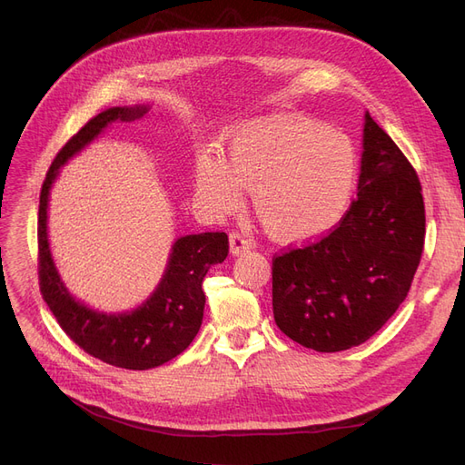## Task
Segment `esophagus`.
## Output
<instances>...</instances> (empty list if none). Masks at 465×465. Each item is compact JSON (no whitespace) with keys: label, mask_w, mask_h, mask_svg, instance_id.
I'll return each mask as SVG.
<instances>
[{"label":"esophagus","mask_w":465,"mask_h":465,"mask_svg":"<svg viewBox=\"0 0 465 465\" xmlns=\"http://www.w3.org/2000/svg\"><path fill=\"white\" fill-rule=\"evenodd\" d=\"M229 244H231V254H232V256L242 254V252H248V250L252 248L250 238H248L244 232H241V231H234V232H231Z\"/></svg>","instance_id":"1"}]
</instances>
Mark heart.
Returning a JSON list of instances; mask_svg holds the SVG:
<instances>
[{"label":"heart","mask_w":465,"mask_h":465,"mask_svg":"<svg viewBox=\"0 0 465 465\" xmlns=\"http://www.w3.org/2000/svg\"><path fill=\"white\" fill-rule=\"evenodd\" d=\"M359 153L347 134L299 116L250 122L193 164L195 198L209 213H232L252 190V209L273 241L299 244L331 231L353 200Z\"/></svg>","instance_id":"b5f03b06"}]
</instances>
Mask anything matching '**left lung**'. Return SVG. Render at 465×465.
<instances>
[{
	"label": "left lung",
	"instance_id": "8db88e82",
	"mask_svg": "<svg viewBox=\"0 0 465 465\" xmlns=\"http://www.w3.org/2000/svg\"><path fill=\"white\" fill-rule=\"evenodd\" d=\"M357 198L331 231L272 262L273 318L302 347L361 345L405 301L425 246L413 164L367 112Z\"/></svg>",
	"mask_w": 465,
	"mask_h": 465
}]
</instances>
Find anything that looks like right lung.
I'll list each match as a JSON object with an SVG mask.
<instances>
[{"label": "right lung", "mask_w": 465, "mask_h": 465, "mask_svg": "<svg viewBox=\"0 0 465 465\" xmlns=\"http://www.w3.org/2000/svg\"><path fill=\"white\" fill-rule=\"evenodd\" d=\"M145 112V106L110 108L91 118L55 154L42 184L38 205V283L42 299L75 345L94 359L128 371L159 367L193 341L203 320V277L211 265L224 262L229 254L227 232H200L178 238L157 291L128 314L94 312L69 297L48 248L46 209L52 182L58 168L93 142L110 122L134 120Z\"/></svg>", "instance_id": "add662e5"}]
</instances>
